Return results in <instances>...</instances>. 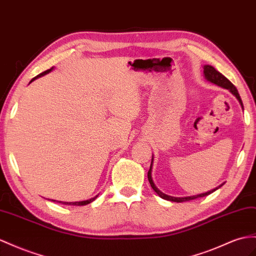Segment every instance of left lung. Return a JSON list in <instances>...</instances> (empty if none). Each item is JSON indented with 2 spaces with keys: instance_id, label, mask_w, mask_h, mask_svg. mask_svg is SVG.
Segmentation results:
<instances>
[{
  "instance_id": "8db88e82",
  "label": "left lung",
  "mask_w": 256,
  "mask_h": 256,
  "mask_svg": "<svg viewBox=\"0 0 256 256\" xmlns=\"http://www.w3.org/2000/svg\"><path fill=\"white\" fill-rule=\"evenodd\" d=\"M203 74H204V76H206V78L208 81L212 82V83H214V84H216V85H220V86L230 90L232 93L236 97H237V100H239L242 109H244V104H242V100H241V98H240V95H239V93H238L237 88H236L234 85L230 81H229L226 76H222V74H220V72H218L214 67H212V66H208V64L204 66V70H203ZM152 160H154V156H152ZM152 164H150V168H149V171H148V180H149V182H150V186L152 187L154 190L156 194H158L161 196V198L166 199V200H168V201H173V202H185V201H190V200H194V199H196V198H201V196H208V194H210L214 192L216 190V189H218V188H220L222 185H224V184H222V185L218 186V188L212 189V190H210V192H204V194H196V196H184V198H176V196H168V194H166L161 192L159 190V189L156 187L154 182V180H152Z\"/></svg>"
}]
</instances>
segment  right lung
I'll use <instances>...</instances> for the list:
<instances>
[{
    "label": "right lung",
    "instance_id": "right-lung-1",
    "mask_svg": "<svg viewBox=\"0 0 256 256\" xmlns=\"http://www.w3.org/2000/svg\"><path fill=\"white\" fill-rule=\"evenodd\" d=\"M52 70H53V67H52V68L48 69V70H46V71L42 72V74H40L38 76H34L30 82H32V81L34 80V78H38V76H44V74H48V72L52 71ZM96 198H97V196H94V198H92V199H90V200H85V201H78V202H62V201H60V203H62V204H68V206H85V204H88V203H90V202H93ZM53 201H56V200H53ZM57 202H58V201H57Z\"/></svg>",
    "mask_w": 256,
    "mask_h": 256
}]
</instances>
